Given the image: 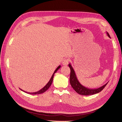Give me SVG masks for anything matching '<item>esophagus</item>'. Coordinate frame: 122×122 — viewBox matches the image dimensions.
<instances>
[{
  "instance_id": "esophagus-1",
  "label": "esophagus",
  "mask_w": 122,
  "mask_h": 122,
  "mask_svg": "<svg viewBox=\"0 0 122 122\" xmlns=\"http://www.w3.org/2000/svg\"><path fill=\"white\" fill-rule=\"evenodd\" d=\"M69 59H66L64 60L62 62V64L64 66H67L69 64Z\"/></svg>"
}]
</instances>
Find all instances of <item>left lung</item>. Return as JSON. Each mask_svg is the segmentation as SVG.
Wrapping results in <instances>:
<instances>
[{
	"instance_id": "obj_1",
	"label": "left lung",
	"mask_w": 122,
	"mask_h": 122,
	"mask_svg": "<svg viewBox=\"0 0 122 122\" xmlns=\"http://www.w3.org/2000/svg\"><path fill=\"white\" fill-rule=\"evenodd\" d=\"M107 33L108 37L110 38V36L108 34V33L107 32ZM69 66L71 70L70 76V83L71 86L73 87V89L79 94H81L82 95H90L97 94V93H99L102 90H103V89H104L105 86L107 84H107H105V85H103V86H101L99 88H97V89H89V88L85 87L83 85H82L80 83L79 81H78L74 69L72 68V66L70 63L69 64Z\"/></svg>"
}]
</instances>
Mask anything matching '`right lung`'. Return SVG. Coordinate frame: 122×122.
<instances>
[{"label": "right lung", "mask_w": 122, "mask_h": 122, "mask_svg": "<svg viewBox=\"0 0 122 122\" xmlns=\"http://www.w3.org/2000/svg\"><path fill=\"white\" fill-rule=\"evenodd\" d=\"M60 67H61V66H59L58 68H57L56 70H55V71H54V73H53V74H52V76H51V79H50V80H49V81L48 82V83L47 84H46L45 86H44L42 89H41L40 90H39V91H37V92H33V93H31V92H25V91H24V90H21V91H24V92H25V93H28V94H33V95H35V94H42V93H44L45 92H46V90H47L49 87H50V86H51V84H52V81H53V76H54V73H56V72L60 68Z\"/></svg>", "instance_id": "obj_1"}]
</instances>
